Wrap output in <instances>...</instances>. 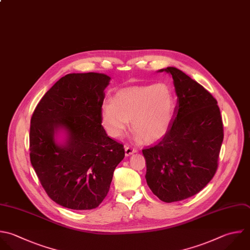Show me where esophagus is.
<instances>
[{
	"mask_svg": "<svg viewBox=\"0 0 250 250\" xmlns=\"http://www.w3.org/2000/svg\"><path fill=\"white\" fill-rule=\"evenodd\" d=\"M136 151H137V149L134 148V147L131 146H125V154H126L127 156H129V155L135 153Z\"/></svg>",
	"mask_w": 250,
	"mask_h": 250,
	"instance_id": "obj_1",
	"label": "esophagus"
}]
</instances>
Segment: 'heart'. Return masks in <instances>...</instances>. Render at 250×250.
I'll list each match as a JSON object with an SVG mask.
<instances>
[{
  "label": "heart",
  "instance_id": "b5f03b06",
  "mask_svg": "<svg viewBox=\"0 0 250 250\" xmlns=\"http://www.w3.org/2000/svg\"><path fill=\"white\" fill-rule=\"evenodd\" d=\"M175 110V97L164 84L122 89L102 106V123L107 134L120 137L131 120L138 138L151 143L168 131Z\"/></svg>",
  "mask_w": 250,
  "mask_h": 250
}]
</instances>
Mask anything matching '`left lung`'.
Returning a JSON list of instances; mask_svg holds the SVG:
<instances>
[{"label":"left lung","instance_id":"obj_1","mask_svg":"<svg viewBox=\"0 0 250 250\" xmlns=\"http://www.w3.org/2000/svg\"><path fill=\"white\" fill-rule=\"evenodd\" d=\"M177 94L170 127L161 141L143 149L146 183L164 202L198 193L214 177L224 139L216 99L178 68L167 67Z\"/></svg>","mask_w":250,"mask_h":250}]
</instances>
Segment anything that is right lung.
Returning <instances> with one entry per match:
<instances>
[{"label":"right lung","mask_w":250,"mask_h":250,"mask_svg":"<svg viewBox=\"0 0 250 250\" xmlns=\"http://www.w3.org/2000/svg\"><path fill=\"white\" fill-rule=\"evenodd\" d=\"M109 80L94 72L67 74L44 95L32 114L31 164L50 198L63 207H98L125 156L123 145L102 126L104 91ZM61 127L68 132L64 146L54 142V132Z\"/></svg>","instance_id":"obj_1"}]
</instances>
